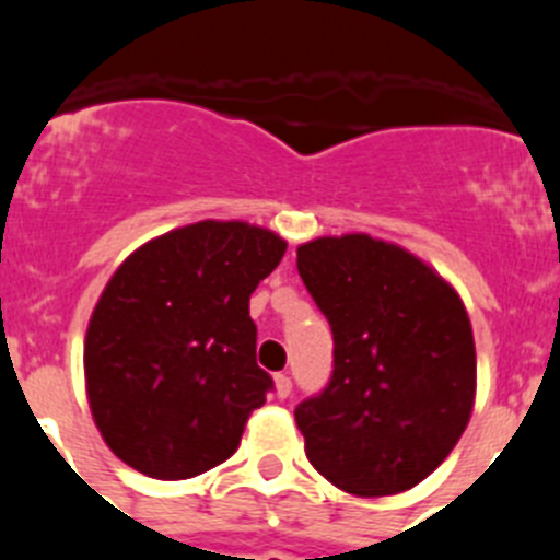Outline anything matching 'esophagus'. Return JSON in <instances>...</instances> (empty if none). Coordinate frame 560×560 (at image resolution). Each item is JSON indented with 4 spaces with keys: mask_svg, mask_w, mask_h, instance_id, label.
Instances as JSON below:
<instances>
[{
    "mask_svg": "<svg viewBox=\"0 0 560 560\" xmlns=\"http://www.w3.org/2000/svg\"><path fill=\"white\" fill-rule=\"evenodd\" d=\"M275 393L277 398H289L291 395V378L285 373H277L275 375Z\"/></svg>",
    "mask_w": 560,
    "mask_h": 560,
    "instance_id": "obj_1",
    "label": "esophagus"
}]
</instances>
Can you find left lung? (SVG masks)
<instances>
[{
    "label": "left lung",
    "instance_id": "8db88e82",
    "mask_svg": "<svg viewBox=\"0 0 560 560\" xmlns=\"http://www.w3.org/2000/svg\"><path fill=\"white\" fill-rule=\"evenodd\" d=\"M296 269L334 330L328 387L294 409L311 465L355 497L409 491L471 418L477 353L463 300L423 260L361 232L308 241Z\"/></svg>",
    "mask_w": 560,
    "mask_h": 560
}]
</instances>
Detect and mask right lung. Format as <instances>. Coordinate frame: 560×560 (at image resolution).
Instances as JSON below:
<instances>
[{
	"label": "right lung",
	"mask_w": 560,
	"mask_h": 560,
	"mask_svg": "<svg viewBox=\"0 0 560 560\" xmlns=\"http://www.w3.org/2000/svg\"><path fill=\"white\" fill-rule=\"evenodd\" d=\"M285 241L244 221H199L126 257L83 345L106 446L153 479H190L235 454L275 381L257 368L249 296Z\"/></svg>",
	"instance_id": "add662e5"
}]
</instances>
